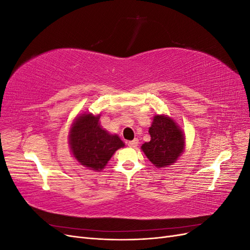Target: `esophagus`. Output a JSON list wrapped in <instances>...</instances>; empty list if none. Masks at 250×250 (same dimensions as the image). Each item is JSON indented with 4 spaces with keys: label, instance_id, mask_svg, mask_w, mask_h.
Listing matches in <instances>:
<instances>
[{
    "label": "esophagus",
    "instance_id": "esophagus-1",
    "mask_svg": "<svg viewBox=\"0 0 250 250\" xmlns=\"http://www.w3.org/2000/svg\"><path fill=\"white\" fill-rule=\"evenodd\" d=\"M127 145L129 146V147H131V148H135V147L139 145V140L138 139H134L132 141H129V142L127 143Z\"/></svg>",
    "mask_w": 250,
    "mask_h": 250
}]
</instances>
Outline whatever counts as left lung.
I'll use <instances>...</instances> for the list:
<instances>
[{
    "label": "left lung",
    "instance_id": "8db88e82",
    "mask_svg": "<svg viewBox=\"0 0 250 250\" xmlns=\"http://www.w3.org/2000/svg\"><path fill=\"white\" fill-rule=\"evenodd\" d=\"M151 140L142 149L149 161L157 168L172 165L184 151L183 131L168 117L155 116L149 128Z\"/></svg>",
    "mask_w": 250,
    "mask_h": 250
}]
</instances>
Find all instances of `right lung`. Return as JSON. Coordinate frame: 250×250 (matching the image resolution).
Segmentation results:
<instances>
[{
	"instance_id": "obj_1",
	"label": "right lung",
	"mask_w": 250,
	"mask_h": 250,
	"mask_svg": "<svg viewBox=\"0 0 250 250\" xmlns=\"http://www.w3.org/2000/svg\"><path fill=\"white\" fill-rule=\"evenodd\" d=\"M70 145L75 158L94 171H100L124 143L116 134H109L99 125V116L90 113L79 117L71 129Z\"/></svg>"
}]
</instances>
